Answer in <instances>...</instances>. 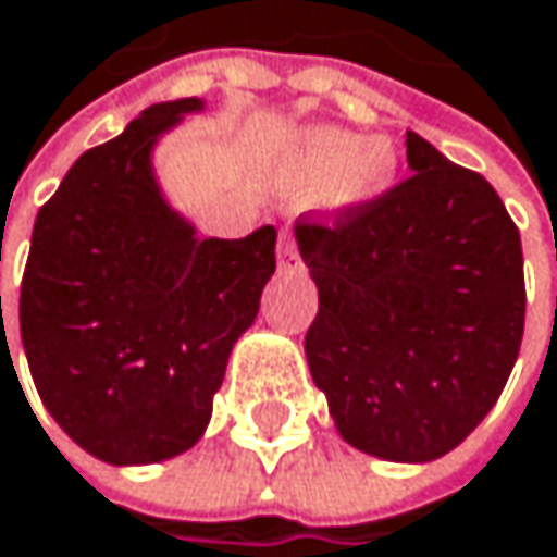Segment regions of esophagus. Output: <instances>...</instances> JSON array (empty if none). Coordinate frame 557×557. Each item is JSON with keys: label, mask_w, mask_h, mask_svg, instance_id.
Returning <instances> with one entry per match:
<instances>
[{"label": "esophagus", "mask_w": 557, "mask_h": 557, "mask_svg": "<svg viewBox=\"0 0 557 557\" xmlns=\"http://www.w3.org/2000/svg\"><path fill=\"white\" fill-rule=\"evenodd\" d=\"M301 259H298V249H295V239L288 233H282L278 239V269H298Z\"/></svg>", "instance_id": "esophagus-1"}]
</instances>
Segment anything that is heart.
<instances>
[{
	"label": "heart",
	"mask_w": 557,
	"mask_h": 557,
	"mask_svg": "<svg viewBox=\"0 0 557 557\" xmlns=\"http://www.w3.org/2000/svg\"><path fill=\"white\" fill-rule=\"evenodd\" d=\"M282 177L292 187H324L331 203H363L396 181V151L383 139H357L344 129L318 126L295 136Z\"/></svg>",
	"instance_id": "heart-1"
}]
</instances>
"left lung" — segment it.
I'll return each mask as SVG.
<instances>
[{
    "label": "left lung",
    "mask_w": 557,
    "mask_h": 557,
    "mask_svg": "<svg viewBox=\"0 0 557 557\" xmlns=\"http://www.w3.org/2000/svg\"><path fill=\"white\" fill-rule=\"evenodd\" d=\"M412 174L305 213L318 285L305 354L337 431L386 460H434L496 406L522 344V243L493 184L406 133Z\"/></svg>",
    "instance_id": "left-lung-1"
}]
</instances>
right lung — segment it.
<instances>
[{
  "instance_id": "right-lung-1",
  "label": "right lung",
  "mask_w": 557,
  "mask_h": 557,
  "mask_svg": "<svg viewBox=\"0 0 557 557\" xmlns=\"http://www.w3.org/2000/svg\"><path fill=\"white\" fill-rule=\"evenodd\" d=\"M197 97L148 107L84 151L38 210L18 321L51 418L107 463H151L207 428L275 272V226L197 239L161 197L151 145Z\"/></svg>"
}]
</instances>
